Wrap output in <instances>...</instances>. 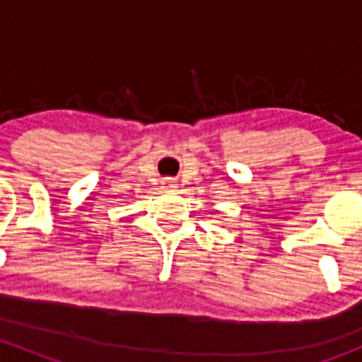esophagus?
I'll return each mask as SVG.
<instances>
[{
  "label": "esophagus",
  "instance_id": "obj_1",
  "mask_svg": "<svg viewBox=\"0 0 362 362\" xmlns=\"http://www.w3.org/2000/svg\"><path fill=\"white\" fill-rule=\"evenodd\" d=\"M163 185H164V187H166V189H175V187H177V184H175L173 178H166V180L163 182Z\"/></svg>",
  "mask_w": 362,
  "mask_h": 362
}]
</instances>
